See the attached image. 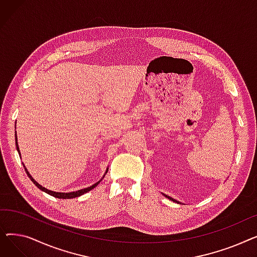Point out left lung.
Masks as SVG:
<instances>
[{
  "mask_svg": "<svg viewBox=\"0 0 257 257\" xmlns=\"http://www.w3.org/2000/svg\"><path fill=\"white\" fill-rule=\"evenodd\" d=\"M166 197H168V196H166ZM170 200H172V201H174V202H177V200H175V199H173V198H171V197H168ZM177 203H178V202H177Z\"/></svg>",
  "mask_w": 257,
  "mask_h": 257,
  "instance_id": "8db88e82",
  "label": "left lung"
}]
</instances>
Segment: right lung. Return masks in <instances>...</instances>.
I'll return each mask as SVG.
<instances>
[{
    "instance_id": "right-lung-1",
    "label": "right lung",
    "mask_w": 257,
    "mask_h": 257,
    "mask_svg": "<svg viewBox=\"0 0 257 257\" xmlns=\"http://www.w3.org/2000/svg\"><path fill=\"white\" fill-rule=\"evenodd\" d=\"M16 143H17V149H18V152H19V154L21 155V153H20V149H19V145H18V137H17V134H16ZM23 166H24V164H23ZM24 168H25V166H24ZM25 171H26V173H27V175H28V177L31 179V181L39 188V190H42V191H44L45 193H47V194H49V195H51V196H53V197H56V198H59V199H72V198H76V197H79V196H81V195H83V194H85V193H87V192H89L90 190H92V188H94L96 187L98 184H99V182H97V183H94V184H92L91 186H89V187H86V188H83V190H79V191H76V192H72V193H56V192H53V191H49V190H47V188H45V187H43L42 185H40L39 183H37L33 178H32V176L31 175L29 174V172L27 171V169L25 168ZM108 171V170H107ZM107 171H106V173H107Z\"/></svg>"
}]
</instances>
